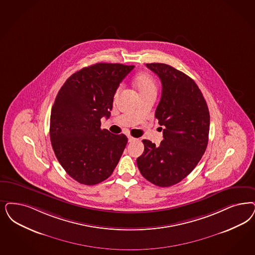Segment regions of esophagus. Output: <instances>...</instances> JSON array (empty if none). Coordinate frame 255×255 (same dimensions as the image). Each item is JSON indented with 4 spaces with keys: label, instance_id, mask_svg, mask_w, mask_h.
Wrapping results in <instances>:
<instances>
[{
    "label": "esophagus",
    "instance_id": "34e87169",
    "mask_svg": "<svg viewBox=\"0 0 255 255\" xmlns=\"http://www.w3.org/2000/svg\"><path fill=\"white\" fill-rule=\"evenodd\" d=\"M134 140H136V138L132 137V136H131V135H129V136H128V141H129V142H132V141Z\"/></svg>",
    "mask_w": 255,
    "mask_h": 255
}]
</instances>
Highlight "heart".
Instances as JSON below:
<instances>
[{"mask_svg":"<svg viewBox=\"0 0 255 255\" xmlns=\"http://www.w3.org/2000/svg\"><path fill=\"white\" fill-rule=\"evenodd\" d=\"M134 85L138 90L139 95L148 93H156V83L148 72H140L134 78ZM120 88L117 90L119 92Z\"/></svg>","mask_w":255,"mask_h":255,"instance_id":"obj_1","label":"heart"}]
</instances>
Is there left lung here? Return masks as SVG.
<instances>
[{
  "label": "left lung",
  "mask_w": 255,
  "mask_h": 255,
  "mask_svg": "<svg viewBox=\"0 0 255 255\" xmlns=\"http://www.w3.org/2000/svg\"><path fill=\"white\" fill-rule=\"evenodd\" d=\"M146 66L162 83L155 118L165 126L164 139L159 146L143 139L144 152L136 164L142 176L151 184L167 187L185 179L202 159L208 144L210 115L193 79L167 64Z\"/></svg>",
  "instance_id": "obj_1"
}]
</instances>
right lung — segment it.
Listing matches in <instances>:
<instances>
[{"instance_id":"1","label":"right lung","mask_w":255,"mask_h":255,"mask_svg":"<svg viewBox=\"0 0 255 255\" xmlns=\"http://www.w3.org/2000/svg\"><path fill=\"white\" fill-rule=\"evenodd\" d=\"M134 66L97 63L73 73L52 107L50 137L55 156L69 175L94 185L114 171L128 138L101 129L110 117L114 95Z\"/></svg>"}]
</instances>
